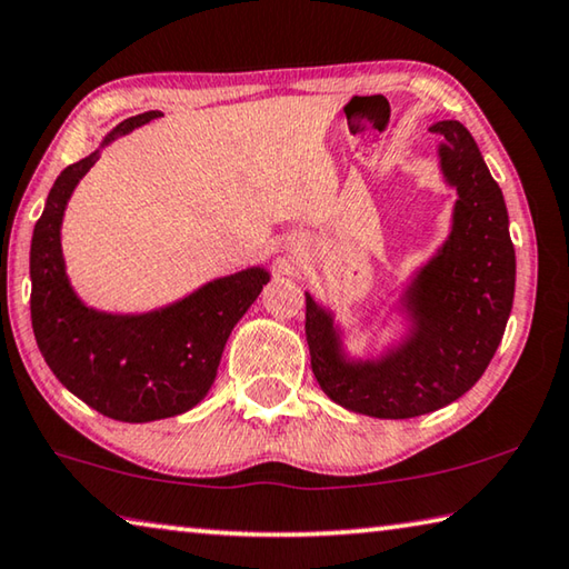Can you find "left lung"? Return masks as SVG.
Returning <instances> with one entry per match:
<instances>
[{
  "instance_id": "obj_1",
  "label": "left lung",
  "mask_w": 569,
  "mask_h": 569,
  "mask_svg": "<svg viewBox=\"0 0 569 569\" xmlns=\"http://www.w3.org/2000/svg\"><path fill=\"white\" fill-rule=\"evenodd\" d=\"M430 131L442 139V171L460 199L450 239L410 291L416 336L380 363H343L333 320L306 296L318 386L338 406L373 418L426 416L468 392L490 366L512 308L515 249L500 186L460 121H438Z\"/></svg>"
}]
</instances>
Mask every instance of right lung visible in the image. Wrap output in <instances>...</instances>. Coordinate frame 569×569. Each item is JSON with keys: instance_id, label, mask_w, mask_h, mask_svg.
I'll use <instances>...</instances> for the list:
<instances>
[{"instance_id": "obj_1", "label": "right lung", "mask_w": 569, "mask_h": 569, "mask_svg": "<svg viewBox=\"0 0 569 569\" xmlns=\"http://www.w3.org/2000/svg\"><path fill=\"white\" fill-rule=\"evenodd\" d=\"M161 117L147 111L121 121L104 143ZM99 151L59 173L32 236V328L59 383L101 416L149 422L191 410L209 392L226 340L261 293L268 273L249 268L203 286L181 303L149 316H107L69 288L59 226L79 179Z\"/></svg>"}]
</instances>
